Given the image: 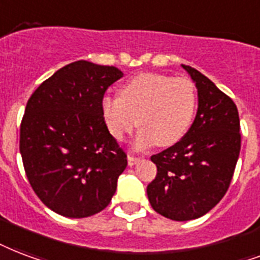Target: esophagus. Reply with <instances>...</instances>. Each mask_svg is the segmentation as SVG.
Masks as SVG:
<instances>
[{"instance_id":"esophagus-1","label":"esophagus","mask_w":260,"mask_h":260,"mask_svg":"<svg viewBox=\"0 0 260 260\" xmlns=\"http://www.w3.org/2000/svg\"><path fill=\"white\" fill-rule=\"evenodd\" d=\"M140 161V158L138 156H134V155H128V165L129 166H134L136 162Z\"/></svg>"}]
</instances>
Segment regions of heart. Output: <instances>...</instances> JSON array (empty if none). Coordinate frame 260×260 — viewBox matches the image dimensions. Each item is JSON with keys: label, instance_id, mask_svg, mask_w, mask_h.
<instances>
[{"label": "heart", "instance_id": "1", "mask_svg": "<svg viewBox=\"0 0 260 260\" xmlns=\"http://www.w3.org/2000/svg\"><path fill=\"white\" fill-rule=\"evenodd\" d=\"M195 87L188 79L139 73L126 80L118 96H105L101 114L113 138L121 142L139 126L136 146L169 147L185 136L195 117Z\"/></svg>", "mask_w": 260, "mask_h": 260}]
</instances>
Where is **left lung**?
I'll list each match as a JSON object with an SVG mask.
<instances>
[{
  "label": "left lung",
  "instance_id": "8db88e82",
  "mask_svg": "<svg viewBox=\"0 0 260 260\" xmlns=\"http://www.w3.org/2000/svg\"><path fill=\"white\" fill-rule=\"evenodd\" d=\"M181 67L198 88V112L180 142L151 156L156 176L147 185L152 209L173 221L196 219L222 199L241 147L235 102L199 71Z\"/></svg>",
  "mask_w": 260,
  "mask_h": 260
}]
</instances>
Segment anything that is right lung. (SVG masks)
<instances>
[{"label":"right lung","mask_w":260,"mask_h":260,"mask_svg":"<svg viewBox=\"0 0 260 260\" xmlns=\"http://www.w3.org/2000/svg\"><path fill=\"white\" fill-rule=\"evenodd\" d=\"M116 67L75 61L34 91L20 125V154L38 198L54 213L86 218L110 203L126 154L101 114Z\"/></svg>","instance_id":"1"}]
</instances>
